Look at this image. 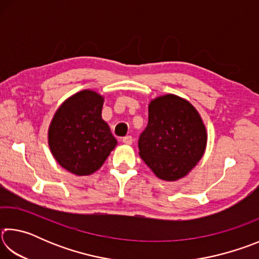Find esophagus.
Segmentation results:
<instances>
[{
  "label": "esophagus",
  "instance_id": "34e87169",
  "mask_svg": "<svg viewBox=\"0 0 259 259\" xmlns=\"http://www.w3.org/2000/svg\"><path fill=\"white\" fill-rule=\"evenodd\" d=\"M122 142L126 144V145H131V144H133V142H134V139H133V137H131V136H125V137L122 138Z\"/></svg>",
  "mask_w": 259,
  "mask_h": 259
}]
</instances>
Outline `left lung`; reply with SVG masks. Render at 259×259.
<instances>
[{
	"mask_svg": "<svg viewBox=\"0 0 259 259\" xmlns=\"http://www.w3.org/2000/svg\"><path fill=\"white\" fill-rule=\"evenodd\" d=\"M207 133L196 109L181 97L165 95L148 106V123L139 136V155L163 181H177L202 157Z\"/></svg>",
	"mask_w": 259,
	"mask_h": 259,
	"instance_id": "obj_1",
	"label": "left lung"
}]
</instances>
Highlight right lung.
Instances as JSON below:
<instances>
[{
    "label": "right lung",
    "instance_id": "1",
    "mask_svg": "<svg viewBox=\"0 0 259 259\" xmlns=\"http://www.w3.org/2000/svg\"><path fill=\"white\" fill-rule=\"evenodd\" d=\"M103 102L95 91H80L61 105L50 124L52 154L61 166L77 176L98 170L116 145L102 119Z\"/></svg>",
    "mask_w": 259,
    "mask_h": 259
}]
</instances>
